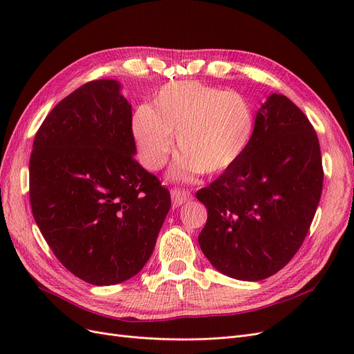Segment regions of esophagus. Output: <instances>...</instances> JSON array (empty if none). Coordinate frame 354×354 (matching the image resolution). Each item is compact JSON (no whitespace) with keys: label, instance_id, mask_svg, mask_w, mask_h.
Wrapping results in <instances>:
<instances>
[{"label":"esophagus","instance_id":"esophagus-1","mask_svg":"<svg viewBox=\"0 0 354 354\" xmlns=\"http://www.w3.org/2000/svg\"><path fill=\"white\" fill-rule=\"evenodd\" d=\"M171 198H173V203L176 207L183 205L185 202L190 201L192 194L189 190H183V189H171Z\"/></svg>","mask_w":354,"mask_h":354}]
</instances>
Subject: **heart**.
I'll use <instances>...</instances> for the list:
<instances>
[{
	"label": "heart",
	"mask_w": 354,
	"mask_h": 354,
	"mask_svg": "<svg viewBox=\"0 0 354 354\" xmlns=\"http://www.w3.org/2000/svg\"><path fill=\"white\" fill-rule=\"evenodd\" d=\"M254 125V109L243 95L199 81H178L159 90L153 108L137 106L131 131L138 158L151 169L165 164L177 133L181 153L169 176L186 181L198 173H221L238 162Z\"/></svg>",
	"instance_id": "obj_1"
}]
</instances>
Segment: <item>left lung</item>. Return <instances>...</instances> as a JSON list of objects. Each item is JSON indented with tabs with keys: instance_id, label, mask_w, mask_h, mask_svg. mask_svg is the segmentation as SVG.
<instances>
[{
	"instance_id": "1",
	"label": "left lung",
	"mask_w": 354,
	"mask_h": 354,
	"mask_svg": "<svg viewBox=\"0 0 354 354\" xmlns=\"http://www.w3.org/2000/svg\"><path fill=\"white\" fill-rule=\"evenodd\" d=\"M324 168L313 125L283 94H270L238 162L196 192L208 218L199 246L218 272L263 281L301 246L322 195Z\"/></svg>"
}]
</instances>
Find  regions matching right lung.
<instances>
[{
    "label": "right lung",
    "instance_id": "add662e5",
    "mask_svg": "<svg viewBox=\"0 0 354 354\" xmlns=\"http://www.w3.org/2000/svg\"><path fill=\"white\" fill-rule=\"evenodd\" d=\"M131 113L118 81L84 84L47 115L29 159L42 236L71 273L97 286L143 269L171 207L168 189L134 158Z\"/></svg>",
    "mask_w": 354,
    "mask_h": 354
}]
</instances>
